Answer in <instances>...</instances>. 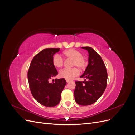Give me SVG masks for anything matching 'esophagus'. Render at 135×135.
Returning <instances> with one entry per match:
<instances>
[{
	"label": "esophagus",
	"instance_id": "esophagus-1",
	"mask_svg": "<svg viewBox=\"0 0 135 135\" xmlns=\"http://www.w3.org/2000/svg\"><path fill=\"white\" fill-rule=\"evenodd\" d=\"M70 80H66V82H67V83H69V82H70Z\"/></svg>",
	"mask_w": 135,
	"mask_h": 135
}]
</instances>
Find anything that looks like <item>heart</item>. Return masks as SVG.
I'll return each mask as SVG.
<instances>
[{
    "label": "heart",
    "mask_w": 135,
    "mask_h": 135,
    "mask_svg": "<svg viewBox=\"0 0 135 135\" xmlns=\"http://www.w3.org/2000/svg\"><path fill=\"white\" fill-rule=\"evenodd\" d=\"M62 56L65 59H71V66H77L80 69H83L86 66V61L82 57L81 53L74 49H69L65 51ZM52 64L56 68H60L63 66L64 60L59 55H56L52 59ZM79 71L76 68L71 69H64L61 70L59 75L61 78L66 80H71L74 77L78 75Z\"/></svg>",
    "instance_id": "b5f03b06"
}]
</instances>
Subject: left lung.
<instances>
[{"label":"left lung","instance_id":"obj_1","mask_svg":"<svg viewBox=\"0 0 135 135\" xmlns=\"http://www.w3.org/2000/svg\"><path fill=\"white\" fill-rule=\"evenodd\" d=\"M81 48L88 52V64L80 76L85 78L84 81H75L74 94L78 104L86 106L95 103L103 95L107 87L108 74L103 59L92 48Z\"/></svg>","mask_w":135,"mask_h":135}]
</instances>
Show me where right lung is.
<instances>
[{
    "instance_id": "1",
    "label": "right lung",
    "mask_w": 135,
    "mask_h": 135,
    "mask_svg": "<svg viewBox=\"0 0 135 135\" xmlns=\"http://www.w3.org/2000/svg\"><path fill=\"white\" fill-rule=\"evenodd\" d=\"M60 48H46L32 60L27 73L31 94L39 103L47 107L58 105L61 94L66 84L65 79H55L52 83L49 79L58 74L52 64L53 56Z\"/></svg>"
}]
</instances>
